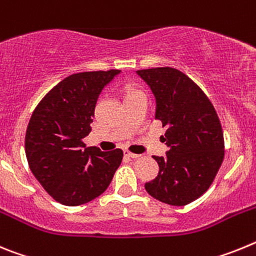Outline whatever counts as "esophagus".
<instances>
[{
	"label": "esophagus",
	"instance_id": "34e87169",
	"mask_svg": "<svg viewBox=\"0 0 256 256\" xmlns=\"http://www.w3.org/2000/svg\"><path fill=\"white\" fill-rule=\"evenodd\" d=\"M124 155L128 156V158H130V159H137V158H140V155H137V154L130 152V151H124Z\"/></svg>",
	"mask_w": 256,
	"mask_h": 256
}]
</instances>
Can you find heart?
Listing matches in <instances>:
<instances>
[{
  "label": "heart",
  "instance_id": "heart-1",
  "mask_svg": "<svg viewBox=\"0 0 256 256\" xmlns=\"http://www.w3.org/2000/svg\"><path fill=\"white\" fill-rule=\"evenodd\" d=\"M132 94H133V92H132Z\"/></svg>",
  "mask_w": 256,
  "mask_h": 256
}]
</instances>
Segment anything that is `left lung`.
<instances>
[{
	"mask_svg": "<svg viewBox=\"0 0 256 256\" xmlns=\"http://www.w3.org/2000/svg\"><path fill=\"white\" fill-rule=\"evenodd\" d=\"M155 97V119L166 128L169 150L154 156L159 174L144 184L156 200L183 206L208 191L224 158L216 108L198 84L174 68L137 70Z\"/></svg>",
	"mask_w": 256,
	"mask_h": 256,
	"instance_id": "obj_1",
	"label": "left lung"
}]
</instances>
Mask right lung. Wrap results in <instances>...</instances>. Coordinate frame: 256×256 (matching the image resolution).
<instances>
[{"label":"right lung","instance_id":"1","mask_svg":"<svg viewBox=\"0 0 256 256\" xmlns=\"http://www.w3.org/2000/svg\"><path fill=\"white\" fill-rule=\"evenodd\" d=\"M118 74L114 69L69 76L32 114L26 134L29 168L60 204L76 206L100 196L120 165V148L101 151L82 141L92 130L98 96Z\"/></svg>","mask_w":256,"mask_h":256}]
</instances>
